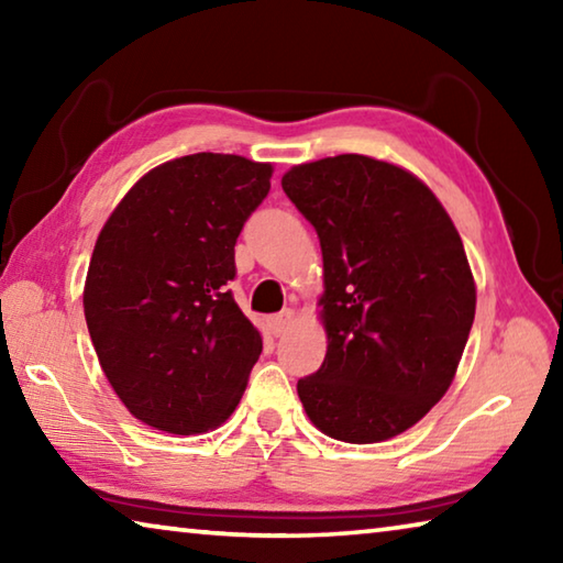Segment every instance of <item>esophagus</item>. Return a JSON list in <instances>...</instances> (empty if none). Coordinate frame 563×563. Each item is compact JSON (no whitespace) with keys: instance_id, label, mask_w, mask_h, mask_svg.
<instances>
[{"instance_id":"1","label":"esophagus","mask_w":563,"mask_h":563,"mask_svg":"<svg viewBox=\"0 0 563 563\" xmlns=\"http://www.w3.org/2000/svg\"><path fill=\"white\" fill-rule=\"evenodd\" d=\"M292 320H295V312H292V310H283L280 316H275V318L271 320V332H273L275 338L285 335V332H288V328L292 325Z\"/></svg>"}]
</instances>
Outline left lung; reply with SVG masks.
I'll use <instances>...</instances> for the list:
<instances>
[{
    "instance_id": "obj_1",
    "label": "left lung",
    "mask_w": 563,
    "mask_h": 563,
    "mask_svg": "<svg viewBox=\"0 0 563 563\" xmlns=\"http://www.w3.org/2000/svg\"><path fill=\"white\" fill-rule=\"evenodd\" d=\"M283 190L316 228L328 352L298 379L310 422L373 444L417 424L450 389L476 290L462 238L422 180L360 154L292 166Z\"/></svg>"
}]
</instances>
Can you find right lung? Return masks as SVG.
I'll return each mask as SVG.
<instances>
[{"label": "right lung", "instance_id": "obj_1", "mask_svg": "<svg viewBox=\"0 0 563 563\" xmlns=\"http://www.w3.org/2000/svg\"><path fill=\"white\" fill-rule=\"evenodd\" d=\"M271 176V164L233 154L174 158L101 228L84 316L113 393L148 427L201 434L241 402L263 340L225 285Z\"/></svg>", "mask_w": 563, "mask_h": 563}]
</instances>
